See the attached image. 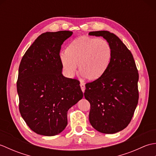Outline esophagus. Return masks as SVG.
I'll return each mask as SVG.
<instances>
[{"label": "esophagus", "instance_id": "1", "mask_svg": "<svg viewBox=\"0 0 156 156\" xmlns=\"http://www.w3.org/2000/svg\"><path fill=\"white\" fill-rule=\"evenodd\" d=\"M80 87H81V90L82 91L84 92V90H85V85L84 83H80Z\"/></svg>", "mask_w": 156, "mask_h": 156}]
</instances>
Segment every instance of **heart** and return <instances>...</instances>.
<instances>
[{
  "label": "heart",
  "instance_id": "b5f03b06",
  "mask_svg": "<svg viewBox=\"0 0 156 156\" xmlns=\"http://www.w3.org/2000/svg\"><path fill=\"white\" fill-rule=\"evenodd\" d=\"M111 58V48L103 39L81 36L74 39L66 52L60 54V61L65 72L74 76L78 64V71L88 80L101 78L107 69Z\"/></svg>",
  "mask_w": 156,
  "mask_h": 156
}]
</instances>
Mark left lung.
<instances>
[{
	"label": "left lung",
	"instance_id": "left-lung-1",
	"mask_svg": "<svg viewBox=\"0 0 156 156\" xmlns=\"http://www.w3.org/2000/svg\"><path fill=\"white\" fill-rule=\"evenodd\" d=\"M89 35L101 36L111 48V60L103 75L86 84L84 95L90 104L89 121L101 133H115L127 127L137 107L138 70L131 52L117 35L107 31Z\"/></svg>",
	"mask_w": 156,
	"mask_h": 156
}]
</instances>
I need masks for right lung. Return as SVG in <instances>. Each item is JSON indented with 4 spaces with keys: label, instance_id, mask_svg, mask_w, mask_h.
<instances>
[{
    "label": "right lung",
    "instance_id": "right-lung-1",
    "mask_svg": "<svg viewBox=\"0 0 156 156\" xmlns=\"http://www.w3.org/2000/svg\"><path fill=\"white\" fill-rule=\"evenodd\" d=\"M72 34H42L20 63L16 82L19 111L29 127L39 135L60 133L67 126L69 108L83 97L80 82L62 73L61 46Z\"/></svg>",
    "mask_w": 156,
    "mask_h": 156
}]
</instances>
